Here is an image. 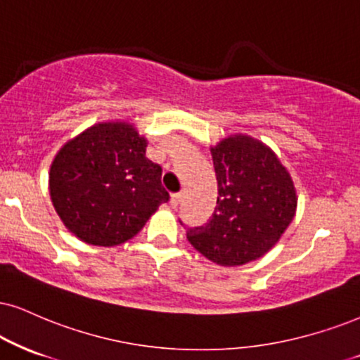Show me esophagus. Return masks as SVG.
<instances>
[{
    "instance_id": "1",
    "label": "esophagus",
    "mask_w": 360,
    "mask_h": 360,
    "mask_svg": "<svg viewBox=\"0 0 360 360\" xmlns=\"http://www.w3.org/2000/svg\"><path fill=\"white\" fill-rule=\"evenodd\" d=\"M181 198H184V193H181V192L173 193L172 198H170V205L172 207H179L180 202H181Z\"/></svg>"
}]
</instances>
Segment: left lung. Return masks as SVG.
<instances>
[{
    "label": "left lung",
    "mask_w": 360,
    "mask_h": 360,
    "mask_svg": "<svg viewBox=\"0 0 360 360\" xmlns=\"http://www.w3.org/2000/svg\"><path fill=\"white\" fill-rule=\"evenodd\" d=\"M219 184L215 212L187 238L220 265H243L277 243L295 215V188L269 146L235 135L212 148ZM181 224V221H180Z\"/></svg>",
    "instance_id": "left-lung-1"
}]
</instances>
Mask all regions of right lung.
I'll return each instance as SVG.
<instances>
[{
	"label": "right lung",
	"instance_id": "add662e5",
	"mask_svg": "<svg viewBox=\"0 0 360 360\" xmlns=\"http://www.w3.org/2000/svg\"><path fill=\"white\" fill-rule=\"evenodd\" d=\"M127 123H100L68 141L50 170V195L66 229L91 245L113 247L143 229L170 200L162 167Z\"/></svg>",
	"mask_w": 360,
	"mask_h": 360
}]
</instances>
